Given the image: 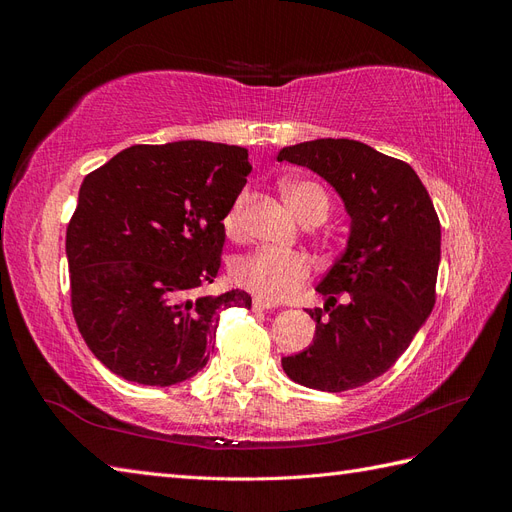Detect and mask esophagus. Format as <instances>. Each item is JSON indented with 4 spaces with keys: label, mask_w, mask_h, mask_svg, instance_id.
<instances>
[{
    "label": "esophagus",
    "mask_w": 512,
    "mask_h": 512,
    "mask_svg": "<svg viewBox=\"0 0 512 512\" xmlns=\"http://www.w3.org/2000/svg\"><path fill=\"white\" fill-rule=\"evenodd\" d=\"M252 307L256 309V312H265V309H271V307H275V305H273L271 301H267V299H262V297H254Z\"/></svg>",
    "instance_id": "obj_1"
}]
</instances>
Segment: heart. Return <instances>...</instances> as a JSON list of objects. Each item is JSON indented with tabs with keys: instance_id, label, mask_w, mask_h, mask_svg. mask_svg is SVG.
Returning a JSON list of instances; mask_svg holds the SVG:
<instances>
[{
	"instance_id": "obj_1",
	"label": "heart",
	"mask_w": 512,
	"mask_h": 512,
	"mask_svg": "<svg viewBox=\"0 0 512 512\" xmlns=\"http://www.w3.org/2000/svg\"><path fill=\"white\" fill-rule=\"evenodd\" d=\"M282 194L297 218L305 222H322L329 215V194L316 181L309 179H284ZM247 194H239L235 203L224 215V230L235 235L241 224L243 205ZM312 273V262L299 252L277 250V247H258L232 262V282L254 292L267 301H284L297 294Z\"/></svg>"
}]
</instances>
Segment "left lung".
<instances>
[{"instance_id": "1", "label": "left lung", "mask_w": 512, "mask_h": 512, "mask_svg": "<svg viewBox=\"0 0 512 512\" xmlns=\"http://www.w3.org/2000/svg\"><path fill=\"white\" fill-rule=\"evenodd\" d=\"M277 160L314 170L350 218L346 250L316 286L329 316L309 309L314 342L284 356L282 367L307 389L350 391L389 371L429 318L440 220L414 168L365 143L318 138L284 147ZM342 293L346 304L336 302ZM331 302L338 304L333 310Z\"/></svg>"}]
</instances>
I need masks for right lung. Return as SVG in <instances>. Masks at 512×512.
Wrapping results in <instances>:
<instances>
[{
	"mask_svg": "<svg viewBox=\"0 0 512 512\" xmlns=\"http://www.w3.org/2000/svg\"><path fill=\"white\" fill-rule=\"evenodd\" d=\"M252 164L247 149L132 145L81 183L66 232L72 312L96 359L123 380L173 386L209 361L220 312L243 290L192 299L220 269L224 215Z\"/></svg>",
	"mask_w": 512,
	"mask_h": 512,
	"instance_id": "1",
	"label": "right lung"
}]
</instances>
